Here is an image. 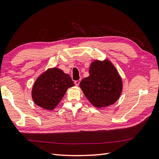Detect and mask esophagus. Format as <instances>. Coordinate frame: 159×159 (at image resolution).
<instances>
[{
    "label": "esophagus",
    "mask_w": 159,
    "mask_h": 159,
    "mask_svg": "<svg viewBox=\"0 0 159 159\" xmlns=\"http://www.w3.org/2000/svg\"><path fill=\"white\" fill-rule=\"evenodd\" d=\"M80 80H75V81H74V84H75V85H76V86H78L79 85V83H80Z\"/></svg>",
    "instance_id": "1"
}]
</instances>
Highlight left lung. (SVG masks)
I'll use <instances>...</instances> for the list:
<instances>
[{"mask_svg": "<svg viewBox=\"0 0 159 159\" xmlns=\"http://www.w3.org/2000/svg\"><path fill=\"white\" fill-rule=\"evenodd\" d=\"M89 76L80 83L89 102L96 108L108 107L119 99L123 89L122 79L109 60H95L90 64Z\"/></svg>", "mask_w": 159, "mask_h": 159, "instance_id": "left-lung-1", "label": "left lung"}]
</instances>
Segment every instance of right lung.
Masks as SVG:
<instances>
[{
  "mask_svg": "<svg viewBox=\"0 0 159 159\" xmlns=\"http://www.w3.org/2000/svg\"><path fill=\"white\" fill-rule=\"evenodd\" d=\"M74 86L69 74L57 67L48 68L39 75L33 86V102L46 110H53L67 92Z\"/></svg>",
  "mask_w": 159,
  "mask_h": 159,
  "instance_id": "obj_1",
  "label": "right lung"
}]
</instances>
